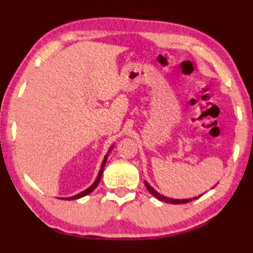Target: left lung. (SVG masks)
Segmentation results:
<instances>
[{"mask_svg":"<svg viewBox=\"0 0 253 253\" xmlns=\"http://www.w3.org/2000/svg\"><path fill=\"white\" fill-rule=\"evenodd\" d=\"M145 185H146V188H147L148 191L151 192V195H153L155 198L159 199V200H161V202H165V203H169V204H185V203L192 202V200H195V199L198 198V197H195V198H192V199L191 198H190V199H172V198H167V197L162 196L159 192L155 191V190L152 188V186L148 184L147 182H145Z\"/></svg>","mask_w":253,"mask_h":253,"instance_id":"8db88e82","label":"left lung"}]
</instances>
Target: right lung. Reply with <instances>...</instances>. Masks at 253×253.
I'll return each instance as SVG.
<instances>
[{
	"label": "right lung",
	"mask_w": 253,
	"mask_h": 253,
	"mask_svg": "<svg viewBox=\"0 0 253 253\" xmlns=\"http://www.w3.org/2000/svg\"><path fill=\"white\" fill-rule=\"evenodd\" d=\"M112 148L113 147H110L109 148V151H108V153H107V155L105 157V159H103V161H102V164H101V168H100V171H99V174H98V177H96V179H95V182L93 183V184L89 186L88 189H86L85 191H83V192H81V193H78V195H76V196H72V197H68V198H65V199H68V200H74V199H78V198H82V197H84V196H86V195H88V193H91L93 190H94L96 186H98V184H99V182H100V179H101V176H102V171H103V168H105V165H106V162H107V158H108V154H109V152L112 151ZM63 199V198H62Z\"/></svg>",
	"instance_id": "obj_1"
}]
</instances>
